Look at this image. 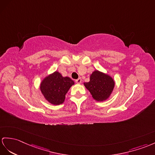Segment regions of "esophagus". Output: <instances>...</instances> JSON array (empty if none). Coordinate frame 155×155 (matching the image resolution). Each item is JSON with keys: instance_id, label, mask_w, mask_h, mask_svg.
Listing matches in <instances>:
<instances>
[{"instance_id": "34e87169", "label": "esophagus", "mask_w": 155, "mask_h": 155, "mask_svg": "<svg viewBox=\"0 0 155 155\" xmlns=\"http://www.w3.org/2000/svg\"><path fill=\"white\" fill-rule=\"evenodd\" d=\"M81 78H79L77 80H75V82L77 83V84H81Z\"/></svg>"}]
</instances>
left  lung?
I'll return each instance as SVG.
<instances>
[{
    "mask_svg": "<svg viewBox=\"0 0 155 155\" xmlns=\"http://www.w3.org/2000/svg\"><path fill=\"white\" fill-rule=\"evenodd\" d=\"M84 85L92 95L94 99L103 101L107 99L114 87L113 79L99 71H93L90 81L84 83Z\"/></svg>",
    "mask_w": 155,
    "mask_h": 155,
    "instance_id": "8db88e82",
    "label": "left lung"
}]
</instances>
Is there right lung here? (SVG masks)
I'll use <instances>...</instances> for the list:
<instances>
[{"label": "right lung", "mask_w": 155, "mask_h": 155, "mask_svg": "<svg viewBox=\"0 0 155 155\" xmlns=\"http://www.w3.org/2000/svg\"><path fill=\"white\" fill-rule=\"evenodd\" d=\"M74 84L68 77H62L58 71L45 78L40 89L45 98L51 104L58 105L63 103L65 95L71 86Z\"/></svg>", "instance_id": "add662e5"}]
</instances>
